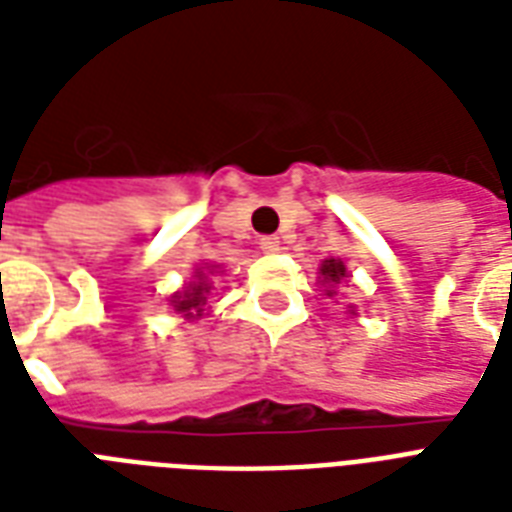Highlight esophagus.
Returning a JSON list of instances; mask_svg holds the SVG:
<instances>
[{"mask_svg":"<svg viewBox=\"0 0 512 512\" xmlns=\"http://www.w3.org/2000/svg\"><path fill=\"white\" fill-rule=\"evenodd\" d=\"M260 249H263V252H279V239H276V236H263V239H260Z\"/></svg>","mask_w":512,"mask_h":512,"instance_id":"obj_1","label":"esophagus"}]
</instances>
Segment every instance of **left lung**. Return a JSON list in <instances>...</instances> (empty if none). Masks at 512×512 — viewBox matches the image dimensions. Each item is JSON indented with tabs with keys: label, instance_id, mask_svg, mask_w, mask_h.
Returning <instances> with one entry per match:
<instances>
[{
	"label": "left lung",
	"instance_id": "1",
	"mask_svg": "<svg viewBox=\"0 0 512 512\" xmlns=\"http://www.w3.org/2000/svg\"><path fill=\"white\" fill-rule=\"evenodd\" d=\"M321 276H324V281H329V284H340V279H345L348 271H345V265H342L340 260H324V265H321ZM327 295H335V292L327 289Z\"/></svg>",
	"mask_w": 512,
	"mask_h": 512
}]
</instances>
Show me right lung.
I'll return each mask as SVG.
<instances>
[{
    "label": "right lung",
    "instance_id": "add662e5",
    "mask_svg": "<svg viewBox=\"0 0 512 512\" xmlns=\"http://www.w3.org/2000/svg\"><path fill=\"white\" fill-rule=\"evenodd\" d=\"M201 279H204V273H201ZM207 292L209 284L207 281H199V284H193L183 292V295L175 297V311H180L183 316H199L204 308L201 305H207Z\"/></svg>",
    "mask_w": 512,
    "mask_h": 512
}]
</instances>
